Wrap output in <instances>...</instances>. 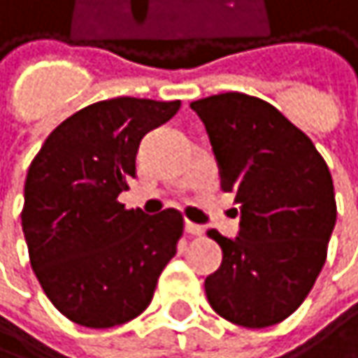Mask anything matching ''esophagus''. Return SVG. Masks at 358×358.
<instances>
[{"label": "esophagus", "mask_w": 358, "mask_h": 358, "mask_svg": "<svg viewBox=\"0 0 358 358\" xmlns=\"http://www.w3.org/2000/svg\"><path fill=\"white\" fill-rule=\"evenodd\" d=\"M185 229H187L189 235H203V227H199V224H195V222H187Z\"/></svg>", "instance_id": "obj_1"}]
</instances>
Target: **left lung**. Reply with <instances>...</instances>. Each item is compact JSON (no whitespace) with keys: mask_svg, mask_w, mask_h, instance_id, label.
Masks as SVG:
<instances>
[{"mask_svg":"<svg viewBox=\"0 0 358 358\" xmlns=\"http://www.w3.org/2000/svg\"><path fill=\"white\" fill-rule=\"evenodd\" d=\"M210 136L222 191L241 210L239 237L206 279L210 306L260 329L287 319L313 289L336 227L334 180L313 140L262 98L227 92L191 102Z\"/></svg>","mask_w":358,"mask_h":358,"instance_id":"obj_1","label":"left lung"}]
</instances>
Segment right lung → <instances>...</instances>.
<instances>
[{"label":"right lung","instance_id":"right-lung-1","mask_svg":"<svg viewBox=\"0 0 358 358\" xmlns=\"http://www.w3.org/2000/svg\"><path fill=\"white\" fill-rule=\"evenodd\" d=\"M180 100L110 98L64 119L31 161L20 214L33 273L73 323L106 329L150 304L176 256L182 214L125 210L119 193L136 178L146 131L169 121Z\"/></svg>","mask_w":358,"mask_h":358}]
</instances>
